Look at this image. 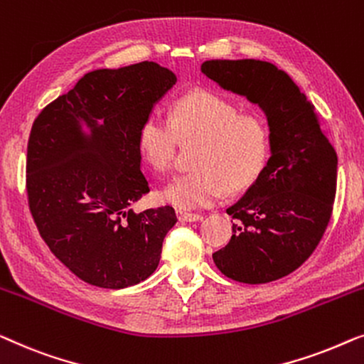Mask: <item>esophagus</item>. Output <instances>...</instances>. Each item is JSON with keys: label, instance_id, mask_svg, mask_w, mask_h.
<instances>
[{"label": "esophagus", "instance_id": "1", "mask_svg": "<svg viewBox=\"0 0 364 364\" xmlns=\"http://www.w3.org/2000/svg\"><path fill=\"white\" fill-rule=\"evenodd\" d=\"M176 216L183 223H194V221H201V219H203V214L181 211V209H180V211H176Z\"/></svg>", "mask_w": 364, "mask_h": 364}]
</instances>
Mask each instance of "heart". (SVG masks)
I'll return each instance as SVG.
<instances>
[{"instance_id": "obj_1", "label": "heart", "mask_w": 364, "mask_h": 364, "mask_svg": "<svg viewBox=\"0 0 364 364\" xmlns=\"http://www.w3.org/2000/svg\"><path fill=\"white\" fill-rule=\"evenodd\" d=\"M180 141H201L193 160L196 171L176 176L160 193L163 201L180 209L206 208L226 191H244L270 156L267 120L257 112H240L237 104L208 90L180 97L170 120L150 114L138 129V153L156 173L171 170Z\"/></svg>"}]
</instances>
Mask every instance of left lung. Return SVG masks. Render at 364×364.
<instances>
[{"label": "left lung", "instance_id": "1", "mask_svg": "<svg viewBox=\"0 0 364 364\" xmlns=\"http://www.w3.org/2000/svg\"><path fill=\"white\" fill-rule=\"evenodd\" d=\"M201 73L247 97L267 115L270 158L237 203L228 208L232 237L213 254L226 277L267 284L314 254L328 226L338 158L315 107L284 70L265 60H206Z\"/></svg>", "mask_w": 364, "mask_h": 364}]
</instances>
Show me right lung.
<instances>
[{
  "label": "right lung",
  "mask_w": 364,
  "mask_h": 364,
  "mask_svg": "<svg viewBox=\"0 0 364 364\" xmlns=\"http://www.w3.org/2000/svg\"><path fill=\"white\" fill-rule=\"evenodd\" d=\"M175 82L170 69L148 60L92 70L36 117L26 158L29 211L50 252L87 284L125 289L158 267L175 209L136 214L130 204L150 191L138 129Z\"/></svg>",
  "instance_id": "add662e5"
}]
</instances>
